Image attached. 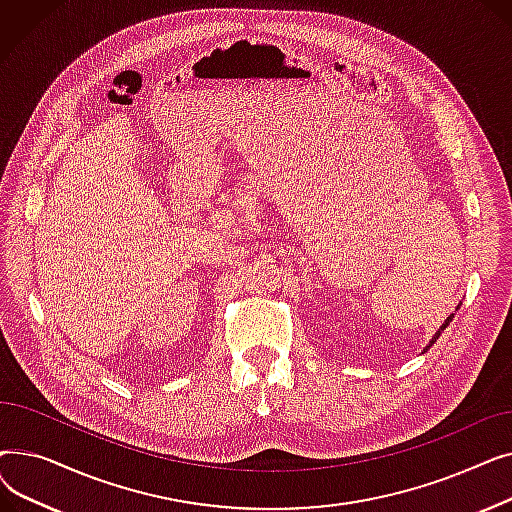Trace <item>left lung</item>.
I'll return each instance as SVG.
<instances>
[{
	"label": "left lung",
	"instance_id": "obj_1",
	"mask_svg": "<svg viewBox=\"0 0 512 512\" xmlns=\"http://www.w3.org/2000/svg\"><path fill=\"white\" fill-rule=\"evenodd\" d=\"M456 309H459V307H456ZM452 317H454V313H450V315H448V317L444 319V324H442V326H440V330H438V332H436V334L432 336V340H429V344H427V346L423 348V353H427V348H432V346H434V342H436V340H438V338L442 336V332H444V330H446V328L450 326V321H452Z\"/></svg>",
	"mask_w": 512,
	"mask_h": 512
}]
</instances>
